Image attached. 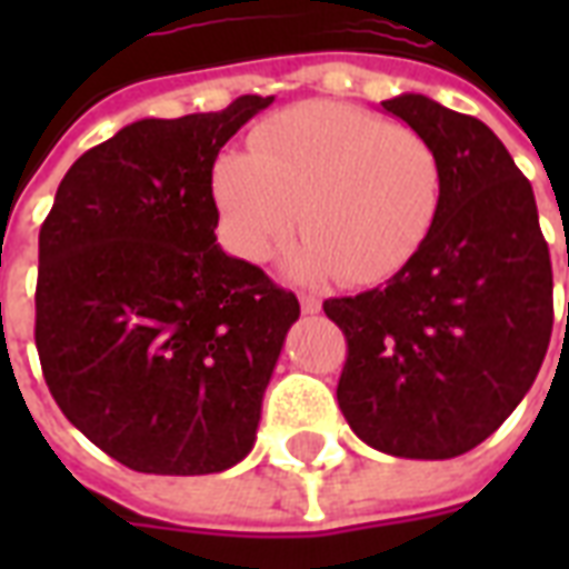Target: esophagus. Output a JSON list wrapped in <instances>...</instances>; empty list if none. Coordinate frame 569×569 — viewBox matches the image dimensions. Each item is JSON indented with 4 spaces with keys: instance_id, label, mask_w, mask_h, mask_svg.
I'll use <instances>...</instances> for the list:
<instances>
[{
    "instance_id": "obj_1",
    "label": "esophagus",
    "mask_w": 569,
    "mask_h": 569,
    "mask_svg": "<svg viewBox=\"0 0 569 569\" xmlns=\"http://www.w3.org/2000/svg\"><path fill=\"white\" fill-rule=\"evenodd\" d=\"M301 310L307 316H316V312H321V301L316 295H301Z\"/></svg>"
}]
</instances>
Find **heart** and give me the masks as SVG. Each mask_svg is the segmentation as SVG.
Segmentation results:
<instances>
[{
	"mask_svg": "<svg viewBox=\"0 0 569 569\" xmlns=\"http://www.w3.org/2000/svg\"><path fill=\"white\" fill-rule=\"evenodd\" d=\"M212 200L241 259H268L301 214L307 232L286 253L289 277L369 286L422 250L440 212L442 168L413 129L346 102H307L266 120L253 153L218 156Z\"/></svg>",
	"mask_w": 569,
	"mask_h": 569,
	"instance_id": "1",
	"label": "heart"
}]
</instances>
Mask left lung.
I'll use <instances>...</instances> for the list:
<instances>
[{"label": "left lung", "instance_id": "1", "mask_svg": "<svg viewBox=\"0 0 569 569\" xmlns=\"http://www.w3.org/2000/svg\"><path fill=\"white\" fill-rule=\"evenodd\" d=\"M380 109L433 147L442 200L387 286L325 301L346 330L337 398L372 449L446 460L485 442L529 392L552 337V262L531 182L478 118L422 93Z\"/></svg>", "mask_w": 569, "mask_h": 569}]
</instances>
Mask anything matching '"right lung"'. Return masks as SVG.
I'll use <instances>...</instances> for the list:
<instances>
[{
	"label": "right lung",
	"mask_w": 569,
	"mask_h": 569,
	"mask_svg": "<svg viewBox=\"0 0 569 569\" xmlns=\"http://www.w3.org/2000/svg\"><path fill=\"white\" fill-rule=\"evenodd\" d=\"M274 97L129 123L79 156L40 227L34 342L61 413L123 467L209 476L257 442L301 307L214 236L212 164Z\"/></svg>",
	"instance_id": "1"
}]
</instances>
